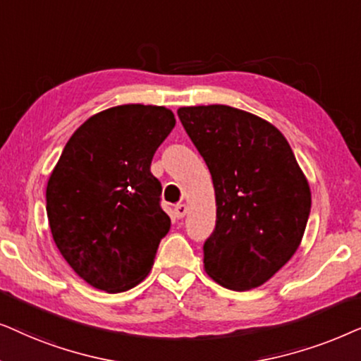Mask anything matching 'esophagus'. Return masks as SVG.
<instances>
[{"instance_id": "esophagus-1", "label": "esophagus", "mask_w": 361, "mask_h": 361, "mask_svg": "<svg viewBox=\"0 0 361 361\" xmlns=\"http://www.w3.org/2000/svg\"><path fill=\"white\" fill-rule=\"evenodd\" d=\"M186 211H188V208H186V204H176L175 206V216L178 219H181V218H185V214H186Z\"/></svg>"}]
</instances>
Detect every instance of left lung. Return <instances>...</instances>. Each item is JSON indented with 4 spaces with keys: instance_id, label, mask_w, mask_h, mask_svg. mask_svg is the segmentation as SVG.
I'll return each instance as SVG.
<instances>
[{
    "instance_id": "1",
    "label": "left lung",
    "mask_w": 361,
    "mask_h": 361,
    "mask_svg": "<svg viewBox=\"0 0 361 361\" xmlns=\"http://www.w3.org/2000/svg\"><path fill=\"white\" fill-rule=\"evenodd\" d=\"M178 117L213 178L204 271L231 290L262 286L294 256L310 214L294 152L274 125L228 105L181 107Z\"/></svg>"
}]
</instances>
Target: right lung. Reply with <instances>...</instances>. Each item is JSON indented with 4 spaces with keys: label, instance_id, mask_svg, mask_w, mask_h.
Masks as SVG:
<instances>
[{
    "label": "right lung",
    "instance_id": "right-lung-1",
    "mask_svg": "<svg viewBox=\"0 0 361 361\" xmlns=\"http://www.w3.org/2000/svg\"><path fill=\"white\" fill-rule=\"evenodd\" d=\"M176 120L171 110L128 104L84 122L66 143L46 190L62 257L95 289L117 294L143 281L170 231L150 165Z\"/></svg>",
    "mask_w": 361,
    "mask_h": 361
}]
</instances>
